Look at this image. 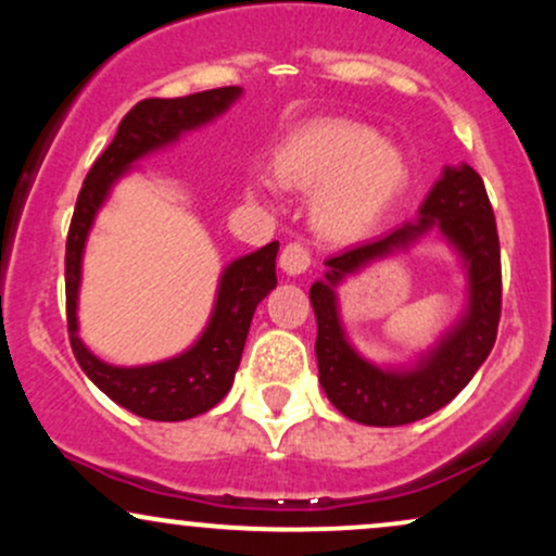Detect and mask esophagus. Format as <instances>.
Instances as JSON below:
<instances>
[{"label":"esophagus","instance_id":"esophagus-1","mask_svg":"<svg viewBox=\"0 0 556 556\" xmlns=\"http://www.w3.org/2000/svg\"><path fill=\"white\" fill-rule=\"evenodd\" d=\"M279 266H282V271L290 274V277L305 274V271H308V266H311L308 248L300 245V242H290V245H285L282 256H279Z\"/></svg>","mask_w":556,"mask_h":556}]
</instances>
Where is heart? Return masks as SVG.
I'll return each instance as SVG.
<instances>
[{
    "mask_svg": "<svg viewBox=\"0 0 556 556\" xmlns=\"http://www.w3.org/2000/svg\"><path fill=\"white\" fill-rule=\"evenodd\" d=\"M279 182L316 190L311 222L327 240L366 235L407 180V162L394 143L358 119L318 117L295 127L274 151ZM251 193L269 198L277 182L253 177Z\"/></svg>",
    "mask_w": 556,
    "mask_h": 556,
    "instance_id": "b5f03b06",
    "label": "heart"
}]
</instances>
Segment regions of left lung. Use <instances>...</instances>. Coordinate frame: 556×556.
Segmentation results:
<instances>
[{"mask_svg": "<svg viewBox=\"0 0 556 556\" xmlns=\"http://www.w3.org/2000/svg\"><path fill=\"white\" fill-rule=\"evenodd\" d=\"M431 231L462 258L469 298L466 311L416 364L379 367L363 359L349 342L339 316L336 287L366 265L406 250ZM311 305L318 327V381L342 416L363 426H405L455 400L489 358L502 311L500 235L481 175L468 164L444 167L442 177L420 203L418 219L327 261L324 279L311 285Z\"/></svg>", "mask_w": 556, "mask_h": 556, "instance_id": "8db88e82", "label": "left lung"}]
</instances>
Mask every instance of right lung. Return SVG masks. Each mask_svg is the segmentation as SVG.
I'll use <instances>...</instances> for the list:
<instances>
[{
  "instance_id": "right-lung-1",
  "label": "right lung",
  "mask_w": 556,
  "mask_h": 556,
  "mask_svg": "<svg viewBox=\"0 0 556 556\" xmlns=\"http://www.w3.org/2000/svg\"><path fill=\"white\" fill-rule=\"evenodd\" d=\"M242 96L240 86L180 96V99H143L125 114L117 136L93 162L83 182L65 251L67 331L78 366L106 397L149 420H188L212 410L225 400L238 371L248 329L256 305L277 287V251L274 240L225 266L216 287L212 316L201 337L180 355L146 366H112L96 358L78 334V292L83 253L96 214L112 188L140 159L169 149L185 132L214 123Z\"/></svg>"
}]
</instances>
